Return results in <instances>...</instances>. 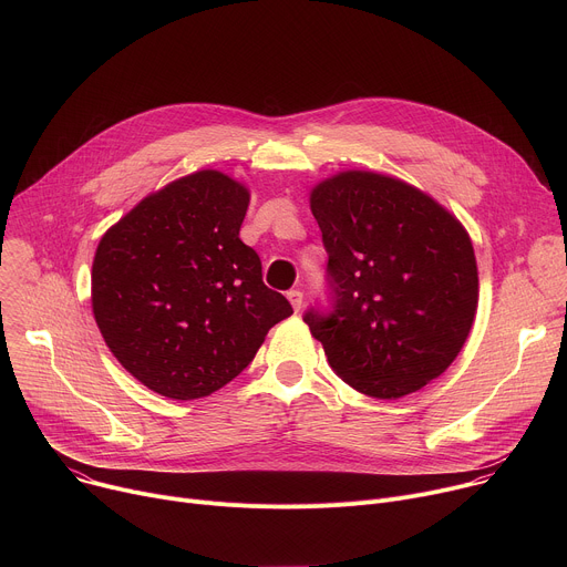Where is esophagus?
Here are the masks:
<instances>
[{
    "label": "esophagus",
    "instance_id": "1",
    "mask_svg": "<svg viewBox=\"0 0 567 567\" xmlns=\"http://www.w3.org/2000/svg\"><path fill=\"white\" fill-rule=\"evenodd\" d=\"M287 298H289L291 307H293L296 311H300V307H302V291H300V289H291V291H287Z\"/></svg>",
    "mask_w": 567,
    "mask_h": 567
}]
</instances>
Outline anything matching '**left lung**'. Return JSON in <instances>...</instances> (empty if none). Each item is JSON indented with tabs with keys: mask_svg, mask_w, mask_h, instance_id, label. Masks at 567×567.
I'll return each instance as SVG.
<instances>
[{
	"mask_svg": "<svg viewBox=\"0 0 567 567\" xmlns=\"http://www.w3.org/2000/svg\"><path fill=\"white\" fill-rule=\"evenodd\" d=\"M309 208L330 256L334 311H307L332 370L374 399L437 379L468 339L477 265L462 221L424 190L372 171L316 184Z\"/></svg>",
	"mask_w": 567,
	"mask_h": 567,
	"instance_id": "left-lung-1",
	"label": "left lung"
}]
</instances>
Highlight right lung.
Listing matches in <instances>:
<instances>
[{
    "instance_id": "obj_1",
    "label": "right lung",
    "mask_w": 567,
    "mask_h": 567,
    "mask_svg": "<svg viewBox=\"0 0 567 567\" xmlns=\"http://www.w3.org/2000/svg\"><path fill=\"white\" fill-rule=\"evenodd\" d=\"M249 202L245 184L197 171L143 197L99 241L96 326L118 363L161 396L213 394L293 313L239 239Z\"/></svg>"
}]
</instances>
